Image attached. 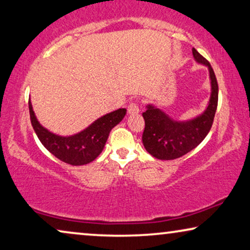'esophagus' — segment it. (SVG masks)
Segmentation results:
<instances>
[{
  "mask_svg": "<svg viewBox=\"0 0 250 250\" xmlns=\"http://www.w3.org/2000/svg\"><path fill=\"white\" fill-rule=\"evenodd\" d=\"M139 111H140L139 105H138V103H136V102H131V103L128 105V113L129 114H137V113H139Z\"/></svg>",
  "mask_w": 250,
  "mask_h": 250,
  "instance_id": "1",
  "label": "esophagus"
}]
</instances>
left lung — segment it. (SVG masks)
<instances>
[{"mask_svg":"<svg viewBox=\"0 0 250 250\" xmlns=\"http://www.w3.org/2000/svg\"><path fill=\"white\" fill-rule=\"evenodd\" d=\"M192 55L197 63L207 66L209 72L210 95L202 113L189 120H177L154 104H147L143 113L145 130L143 145L150 155L159 160H175L190 152L203 142L213 125L217 107L216 77L209 62L192 48Z\"/></svg>","mask_w":250,"mask_h":250,"instance_id":"obj_1","label":"left lung"}]
</instances>
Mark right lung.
I'll list each match as a JSON object with an SVG mask.
<instances>
[{"instance_id": "1", "label": "right lung", "mask_w": 250, "mask_h": 250, "mask_svg": "<svg viewBox=\"0 0 250 250\" xmlns=\"http://www.w3.org/2000/svg\"><path fill=\"white\" fill-rule=\"evenodd\" d=\"M29 113L35 132L48 152L70 165H85L93 162L102 153L111 130L122 121L126 110L118 108L98 118L82 131L70 136L58 135L42 125L35 114L30 100Z\"/></svg>"}]
</instances>
